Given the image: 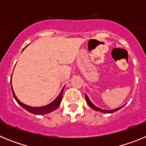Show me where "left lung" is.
Instances as JSON below:
<instances>
[{
    "instance_id": "left-lung-1",
    "label": "left lung",
    "mask_w": 146,
    "mask_h": 146,
    "mask_svg": "<svg viewBox=\"0 0 146 146\" xmlns=\"http://www.w3.org/2000/svg\"><path fill=\"white\" fill-rule=\"evenodd\" d=\"M86 96V102H87L89 106L91 107L92 109H94V110H96V111H100L102 112V113H114V112H116L118 111V110L121 109L122 107H121V108H116V109H114V110H101L100 108H97V107H96L95 105H94V104H93L92 102H91V101H90V99H88V97L87 95H85Z\"/></svg>"
}]
</instances>
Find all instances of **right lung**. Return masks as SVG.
Returning a JSON list of instances; mask_svg holds the SVG:
<instances>
[{"mask_svg":"<svg viewBox=\"0 0 146 146\" xmlns=\"http://www.w3.org/2000/svg\"><path fill=\"white\" fill-rule=\"evenodd\" d=\"M64 88L61 90V91H60V94L58 95V97L56 98V99H55L53 102H52L50 103V104H47V105H46V106L39 107V108H32V107L25 105V104H24L23 103H22L21 102L19 101V100L17 99V98L16 97V96H15V93H14V91H13L12 87H11V89H12L13 96H14V98L15 99V100L17 101V102L20 104V106L23 107L24 109L26 110L27 111H28L29 113H33V114H34V115H44V114H47V113H51V112L54 111L55 110L57 109V108L60 106V102H61V100H62V94H63V93H64Z\"/></svg>","mask_w":146,"mask_h":146,"instance_id":"add662e5","label":"right lung"}]
</instances>
